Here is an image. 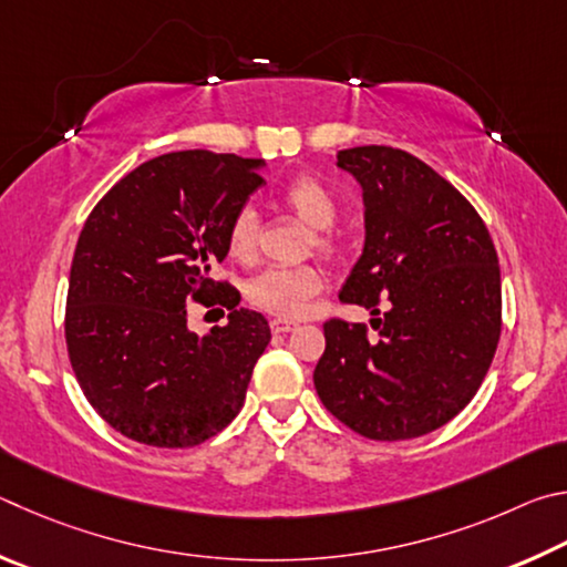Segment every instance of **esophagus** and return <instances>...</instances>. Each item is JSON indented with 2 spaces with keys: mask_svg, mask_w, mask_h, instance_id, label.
<instances>
[{
  "mask_svg": "<svg viewBox=\"0 0 567 567\" xmlns=\"http://www.w3.org/2000/svg\"><path fill=\"white\" fill-rule=\"evenodd\" d=\"M296 329V321H286V319H274L271 321V331L274 333H289Z\"/></svg>",
  "mask_w": 567,
  "mask_h": 567,
  "instance_id": "34e87169",
  "label": "esophagus"
}]
</instances>
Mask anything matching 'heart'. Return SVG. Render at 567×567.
Instances as JSON below:
<instances>
[{"instance_id": "b5f03b06", "label": "heart", "mask_w": 567, "mask_h": 567, "mask_svg": "<svg viewBox=\"0 0 567 567\" xmlns=\"http://www.w3.org/2000/svg\"><path fill=\"white\" fill-rule=\"evenodd\" d=\"M281 204L301 221L313 228V244L319 251L331 254L336 241L331 226L339 218V198L316 176H299L284 188ZM258 246V216L251 206L236 212L226 228L228 256L236 261H254ZM323 289V276L316 266H274L254 276L246 286V296L256 309L299 319L306 313L316 293Z\"/></svg>"}]
</instances>
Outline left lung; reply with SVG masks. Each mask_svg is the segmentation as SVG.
Instances as JSON below:
<instances>
[{
	"instance_id": "obj_1",
	"label": "left lung",
	"mask_w": 567,
	"mask_h": 567,
	"mask_svg": "<svg viewBox=\"0 0 567 567\" xmlns=\"http://www.w3.org/2000/svg\"><path fill=\"white\" fill-rule=\"evenodd\" d=\"M336 158L365 208L363 251L339 299L369 309L379 339L363 323H323L316 393L365 439H419L455 419L491 369L498 254L478 212L421 158L391 146L343 148Z\"/></svg>"
}]
</instances>
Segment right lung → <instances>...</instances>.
<instances>
[{
  "label": "right lung",
  "instance_id": "1",
  "mask_svg": "<svg viewBox=\"0 0 567 567\" xmlns=\"http://www.w3.org/2000/svg\"><path fill=\"white\" fill-rule=\"evenodd\" d=\"M261 168L264 158L172 152L136 166L89 214L69 274L66 349L86 401L126 439L192 449L241 411L271 329L236 309L241 296L212 268ZM188 300L231 308L227 326L194 334Z\"/></svg>",
  "mask_w": 567,
  "mask_h": 567
}]
</instances>
